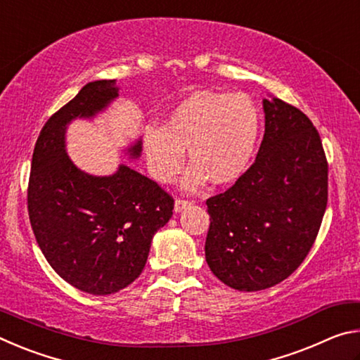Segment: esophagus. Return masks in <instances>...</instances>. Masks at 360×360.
Masks as SVG:
<instances>
[{
    "label": "esophagus",
    "mask_w": 360,
    "mask_h": 360,
    "mask_svg": "<svg viewBox=\"0 0 360 360\" xmlns=\"http://www.w3.org/2000/svg\"><path fill=\"white\" fill-rule=\"evenodd\" d=\"M193 202H191V200H184V198H176L174 202V211L179 212L186 208V206H191Z\"/></svg>",
    "instance_id": "1"
}]
</instances>
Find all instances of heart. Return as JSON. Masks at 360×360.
Returning <instances> with one entry per match:
<instances>
[{"label":"heart","mask_w":360,"mask_h":360,"mask_svg":"<svg viewBox=\"0 0 360 360\" xmlns=\"http://www.w3.org/2000/svg\"><path fill=\"white\" fill-rule=\"evenodd\" d=\"M260 131V112L246 94L195 92L179 101L162 125L143 133V149L152 178L169 184L184 167L187 149L188 188L230 184L249 167Z\"/></svg>","instance_id":"b5f03b06"}]
</instances>
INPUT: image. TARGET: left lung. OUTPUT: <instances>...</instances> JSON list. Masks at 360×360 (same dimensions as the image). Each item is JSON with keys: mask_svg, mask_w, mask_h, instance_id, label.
Here are the masks:
<instances>
[{"mask_svg": "<svg viewBox=\"0 0 360 360\" xmlns=\"http://www.w3.org/2000/svg\"><path fill=\"white\" fill-rule=\"evenodd\" d=\"M265 135L251 167L206 200L205 255L229 288L255 292L289 278L313 248L327 208L328 165L313 122L264 100Z\"/></svg>", "mask_w": 360, "mask_h": 360, "instance_id": "left-lung-1", "label": "left lung"}]
</instances>
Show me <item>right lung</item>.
Returning <instances> with one entry per match:
<instances>
[{
    "label": "right lung",
    "mask_w": 360,
    "mask_h": 360,
    "mask_svg": "<svg viewBox=\"0 0 360 360\" xmlns=\"http://www.w3.org/2000/svg\"><path fill=\"white\" fill-rule=\"evenodd\" d=\"M114 79L85 84L52 114L34 144L27 203L36 241L72 288L108 295L141 275L155 231L173 216L174 200L135 169L112 176L81 172L65 152L66 125L92 117L117 96ZM138 157L141 141L129 149Z\"/></svg>",
    "instance_id": "1"
}]
</instances>
